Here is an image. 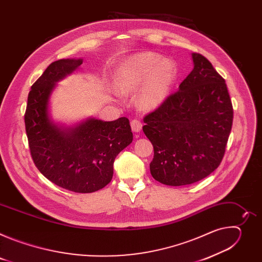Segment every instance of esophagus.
I'll list each match as a JSON object with an SVG mask.
<instances>
[{
    "instance_id": "obj_1",
    "label": "esophagus",
    "mask_w": 262,
    "mask_h": 262,
    "mask_svg": "<svg viewBox=\"0 0 262 262\" xmlns=\"http://www.w3.org/2000/svg\"><path fill=\"white\" fill-rule=\"evenodd\" d=\"M130 126H132L133 132H135V133H139V132H141V129H142V123H141L139 120H137V119L132 120Z\"/></svg>"
}]
</instances>
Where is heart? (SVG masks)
Instances as JSON below:
<instances>
[{"mask_svg": "<svg viewBox=\"0 0 262 262\" xmlns=\"http://www.w3.org/2000/svg\"><path fill=\"white\" fill-rule=\"evenodd\" d=\"M177 78V65L169 58L145 52L127 58L118 68L116 84L123 94L136 92L145 110L160 107L169 97Z\"/></svg>", "mask_w": 262, "mask_h": 262, "instance_id": "b5f03b06", "label": "heart"}]
</instances>
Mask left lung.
I'll return each instance as SVG.
<instances>
[{"instance_id": "obj_1", "label": "left lung", "mask_w": 262, "mask_h": 262, "mask_svg": "<svg viewBox=\"0 0 262 262\" xmlns=\"http://www.w3.org/2000/svg\"><path fill=\"white\" fill-rule=\"evenodd\" d=\"M192 58L194 68L178 91L144 117L155 149L150 173L172 186L197 182L219 167L233 121L225 80L202 55Z\"/></svg>"}]
</instances>
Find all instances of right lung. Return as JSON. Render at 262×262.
Masks as SVG:
<instances>
[{
  "instance_id": "1",
  "label": "right lung",
  "mask_w": 262,
  "mask_h": 262,
  "mask_svg": "<svg viewBox=\"0 0 262 262\" xmlns=\"http://www.w3.org/2000/svg\"><path fill=\"white\" fill-rule=\"evenodd\" d=\"M83 59L53 62L31 87L25 114L26 132L35 166L49 180L74 193L98 191L112 180L120 151L133 142L129 120L95 118L65 127L49 114L56 83L78 69Z\"/></svg>"
}]
</instances>
